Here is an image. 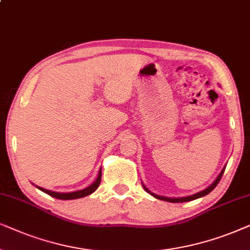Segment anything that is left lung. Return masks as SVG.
I'll return each instance as SVG.
<instances>
[{"label": "left lung", "instance_id": "left-lung-1", "mask_svg": "<svg viewBox=\"0 0 250 250\" xmlns=\"http://www.w3.org/2000/svg\"><path fill=\"white\" fill-rule=\"evenodd\" d=\"M224 170H225V167L222 169L221 174H219V175L217 176V178L215 179L214 183H212V184H211L210 186H208V188H205L204 191H200V192L195 193V194L188 195V197H183V198H168V197H162V195H158V194H155V193H153V192L149 191L148 188H146V186H145L144 184H143V188H144V189H145L146 192H148L149 194L153 195V197L156 198V199H159V200H164V201H168V202H186V201H192V200H195V199H198V198L205 197V195H207L208 193H210V192L212 191V189H214V188H216V186H217L219 181H221L222 176H223V174H224Z\"/></svg>", "mask_w": 250, "mask_h": 250}]
</instances>
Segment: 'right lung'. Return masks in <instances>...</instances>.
<instances>
[{"mask_svg":"<svg viewBox=\"0 0 250 250\" xmlns=\"http://www.w3.org/2000/svg\"><path fill=\"white\" fill-rule=\"evenodd\" d=\"M101 181H102V169L99 170L98 172V177L96 178V181L92 183L91 185H89L88 188H83V189H80V191H75V192H69V193H59V192H53V191H49V189H45L43 188H39V189H41L42 192L46 193V194H49L50 197H53L56 199H61V200H73V199H79V198H83V197H86V195L91 194V193H94L96 189L98 188L99 184H101Z\"/></svg>","mask_w":250,"mask_h":250,"instance_id":"obj_1","label":"right lung"}]
</instances>
